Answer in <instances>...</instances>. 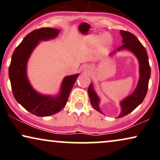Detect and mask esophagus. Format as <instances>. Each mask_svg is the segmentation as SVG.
Listing matches in <instances>:
<instances>
[{
    "mask_svg": "<svg viewBox=\"0 0 160 160\" xmlns=\"http://www.w3.org/2000/svg\"><path fill=\"white\" fill-rule=\"evenodd\" d=\"M84 70H85V71H88V68H84Z\"/></svg>",
    "mask_w": 160,
    "mask_h": 160,
    "instance_id": "esophagus-1",
    "label": "esophagus"
}]
</instances>
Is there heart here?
<instances>
[{"label":"heart","instance_id":"1","mask_svg":"<svg viewBox=\"0 0 160 160\" xmlns=\"http://www.w3.org/2000/svg\"><path fill=\"white\" fill-rule=\"evenodd\" d=\"M101 43H103L106 46L111 44V40L110 39V36L108 33H102L98 36H93L87 41V43L90 46H95Z\"/></svg>","mask_w":160,"mask_h":160}]
</instances>
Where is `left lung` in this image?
<instances>
[{"label":"left lung","instance_id":"left-lung-1","mask_svg":"<svg viewBox=\"0 0 160 160\" xmlns=\"http://www.w3.org/2000/svg\"><path fill=\"white\" fill-rule=\"evenodd\" d=\"M120 34L123 38L122 42V45L118 48L117 50L109 54V56L112 57L117 52L128 50L136 57L139 62V79L136 88L134 89L132 94L119 102L121 106V112L117 117L121 118L132 112L143 102L147 93L148 81L151 76V69L147 52L137 37L130 32L123 30L120 31ZM88 95L93 108L98 112L104 114L100 108V99L94 89L92 82H91L89 86Z\"/></svg>","mask_w":160,"mask_h":160}]
</instances>
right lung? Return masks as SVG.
Here are the masks:
<instances>
[{
  "instance_id": "add662e5",
  "label": "right lung",
  "mask_w": 160,
  "mask_h": 160,
  "mask_svg": "<svg viewBox=\"0 0 160 160\" xmlns=\"http://www.w3.org/2000/svg\"><path fill=\"white\" fill-rule=\"evenodd\" d=\"M60 30L49 28L35 30L26 36L12 54L8 68L13 95L23 108L38 117H49L63 108L79 74L67 76L58 95H43L32 87L27 74L28 62L40 41L55 38Z\"/></svg>"
}]
</instances>
